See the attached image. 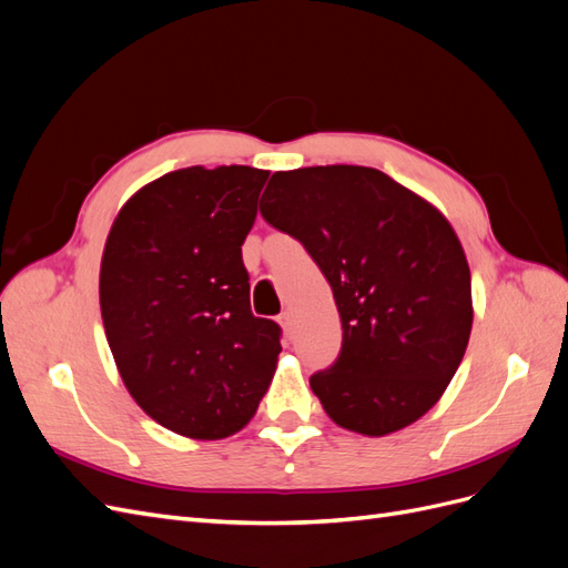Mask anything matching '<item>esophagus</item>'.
I'll list each match as a JSON object with an SVG mask.
<instances>
[{
  "label": "esophagus",
  "mask_w": 568,
  "mask_h": 568,
  "mask_svg": "<svg viewBox=\"0 0 568 568\" xmlns=\"http://www.w3.org/2000/svg\"><path fill=\"white\" fill-rule=\"evenodd\" d=\"M280 324H282V329H284V334H286V338H294V315H291L288 311L282 313V315H280Z\"/></svg>",
  "instance_id": "esophagus-1"
}]
</instances>
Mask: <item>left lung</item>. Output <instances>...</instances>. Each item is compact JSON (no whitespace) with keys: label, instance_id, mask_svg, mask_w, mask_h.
<instances>
[{"label":"left lung","instance_id":"1","mask_svg":"<svg viewBox=\"0 0 568 568\" xmlns=\"http://www.w3.org/2000/svg\"><path fill=\"white\" fill-rule=\"evenodd\" d=\"M261 215L334 291L343 343L311 388L341 428L388 436L432 409L467 351L471 272L436 205L365 165L274 173Z\"/></svg>","mask_w":568,"mask_h":568}]
</instances>
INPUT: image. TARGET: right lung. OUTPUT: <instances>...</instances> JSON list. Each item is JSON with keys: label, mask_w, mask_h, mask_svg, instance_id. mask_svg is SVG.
I'll list each match as a JSON object with an SVG mask.
<instances>
[{"label": "right lung", "mask_w": 568, "mask_h": 568, "mask_svg": "<svg viewBox=\"0 0 568 568\" xmlns=\"http://www.w3.org/2000/svg\"><path fill=\"white\" fill-rule=\"evenodd\" d=\"M267 170L192 165L120 209L99 270L106 341L125 388L180 436L227 438L277 369L280 324L255 317L242 244Z\"/></svg>", "instance_id": "1"}]
</instances>
